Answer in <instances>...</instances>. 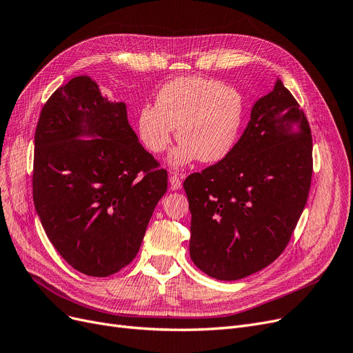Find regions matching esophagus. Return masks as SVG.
<instances>
[{"mask_svg": "<svg viewBox=\"0 0 353 353\" xmlns=\"http://www.w3.org/2000/svg\"><path fill=\"white\" fill-rule=\"evenodd\" d=\"M170 186L173 190H179L181 188V177H179V174L170 176Z\"/></svg>", "mask_w": 353, "mask_h": 353, "instance_id": "esophagus-1", "label": "esophagus"}]
</instances>
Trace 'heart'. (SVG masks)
<instances>
[{
  "mask_svg": "<svg viewBox=\"0 0 353 353\" xmlns=\"http://www.w3.org/2000/svg\"><path fill=\"white\" fill-rule=\"evenodd\" d=\"M247 115L241 90L202 76H180L164 83L156 105H143L137 132L151 154H161L176 139L179 147L168 159L173 167L196 160L213 164L234 151Z\"/></svg>",
  "mask_w": 353,
  "mask_h": 353,
  "instance_id": "1",
  "label": "heart"
}]
</instances>
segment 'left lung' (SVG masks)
<instances>
[{
  "label": "left lung",
  "instance_id": "8db88e82",
  "mask_svg": "<svg viewBox=\"0 0 353 353\" xmlns=\"http://www.w3.org/2000/svg\"><path fill=\"white\" fill-rule=\"evenodd\" d=\"M312 151L309 121L279 79L254 103L231 154L183 183L194 265L234 281L277 259L307 202Z\"/></svg>",
  "mask_w": 353,
  "mask_h": 353
}]
</instances>
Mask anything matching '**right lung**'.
Here are the masks:
<instances>
[{
	"label": "right lung",
	"mask_w": 353,
	"mask_h": 353,
	"mask_svg": "<svg viewBox=\"0 0 353 353\" xmlns=\"http://www.w3.org/2000/svg\"><path fill=\"white\" fill-rule=\"evenodd\" d=\"M165 190L167 172L139 143L124 102L102 97L89 76L53 92L34 134L33 201L69 265L90 277L128 265Z\"/></svg>",
	"instance_id": "add662e5"
}]
</instances>
